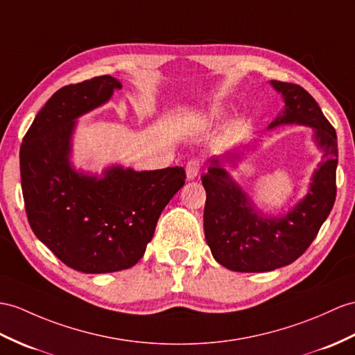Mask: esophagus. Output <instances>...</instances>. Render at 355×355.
<instances>
[{
    "label": "esophagus",
    "instance_id": "34e87169",
    "mask_svg": "<svg viewBox=\"0 0 355 355\" xmlns=\"http://www.w3.org/2000/svg\"><path fill=\"white\" fill-rule=\"evenodd\" d=\"M200 167H202V164H200V161H198V159H189L188 161L187 167H185L188 180H193V179H196L198 176V173H200Z\"/></svg>",
    "mask_w": 355,
    "mask_h": 355
}]
</instances>
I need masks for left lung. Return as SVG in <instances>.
Masks as SVG:
<instances>
[{"instance_id": "left-lung-1", "label": "left lung", "mask_w": 355, "mask_h": 355, "mask_svg": "<svg viewBox=\"0 0 355 355\" xmlns=\"http://www.w3.org/2000/svg\"><path fill=\"white\" fill-rule=\"evenodd\" d=\"M284 101V110L268 129L302 125L313 129L322 150L309 191L288 214L272 217L257 211L252 198L223 167L236 166L241 155L212 157L202 176L206 189L205 238L220 265L238 272H266L286 266L306 252L333 209L336 200L337 135L318 102L297 84L270 81Z\"/></svg>"}]
</instances>
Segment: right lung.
Instances as JSON below:
<instances>
[{
  "instance_id": "1",
  "label": "right lung",
  "mask_w": 355,
  "mask_h": 355,
  "mask_svg": "<svg viewBox=\"0 0 355 355\" xmlns=\"http://www.w3.org/2000/svg\"><path fill=\"white\" fill-rule=\"evenodd\" d=\"M122 87L102 75L55 92L19 152L28 223L64 265L87 274L128 270L143 257L164 207L185 184L184 167L135 171L111 166L101 176L71 162L76 120Z\"/></svg>"
}]
</instances>
